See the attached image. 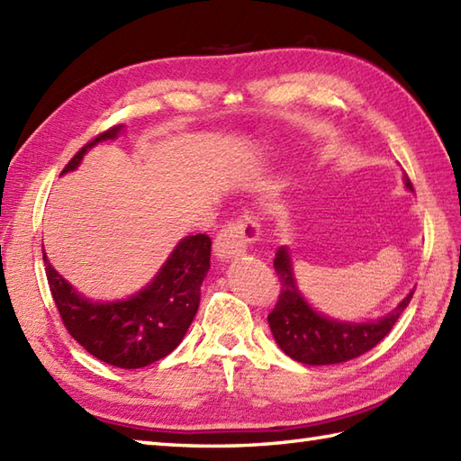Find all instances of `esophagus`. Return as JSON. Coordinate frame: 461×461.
<instances>
[{
  "label": "esophagus",
  "mask_w": 461,
  "mask_h": 461,
  "mask_svg": "<svg viewBox=\"0 0 461 461\" xmlns=\"http://www.w3.org/2000/svg\"><path fill=\"white\" fill-rule=\"evenodd\" d=\"M259 236V225L256 220L243 215L238 221H231L215 236L213 240V256L218 259H233L248 251L249 243Z\"/></svg>",
  "instance_id": "obj_1"
}]
</instances>
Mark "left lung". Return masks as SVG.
<instances>
[{
    "label": "left lung",
    "instance_id": "8db88e82",
    "mask_svg": "<svg viewBox=\"0 0 461 461\" xmlns=\"http://www.w3.org/2000/svg\"><path fill=\"white\" fill-rule=\"evenodd\" d=\"M404 185L412 192V184L406 174ZM273 266L281 279V295L267 317L271 335L287 357L309 366L339 365L375 348L393 330L414 293V289L410 291L393 311L378 319L362 322L340 321L322 315L303 295L289 248H279Z\"/></svg>",
    "mask_w": 461,
    "mask_h": 461
}]
</instances>
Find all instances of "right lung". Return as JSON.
I'll list each match as a JSON object with an SVG mask.
<instances>
[{"mask_svg":"<svg viewBox=\"0 0 461 461\" xmlns=\"http://www.w3.org/2000/svg\"><path fill=\"white\" fill-rule=\"evenodd\" d=\"M122 132L124 124H119L96 136L75 154L61 176L79 168L93 146L119 139ZM210 253L212 240L203 233L182 238L140 291L116 301L85 297L51 266L45 249L43 261L68 335L106 365L142 368L170 355L190 329L200 307V287L210 271Z\"/></svg>","mask_w":461,"mask_h":461,"instance_id":"1","label":"right lung"}]
</instances>
